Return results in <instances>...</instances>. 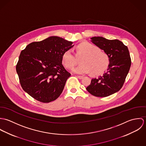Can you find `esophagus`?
I'll list each match as a JSON object with an SVG mask.
<instances>
[{"instance_id": "esophagus-1", "label": "esophagus", "mask_w": 146, "mask_h": 146, "mask_svg": "<svg viewBox=\"0 0 146 146\" xmlns=\"http://www.w3.org/2000/svg\"><path fill=\"white\" fill-rule=\"evenodd\" d=\"M76 77H77L78 78H79V79H82L84 78L83 76H77Z\"/></svg>"}]
</instances>
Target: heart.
I'll use <instances>...</instances> for the list:
<instances>
[{
  "instance_id": "obj_1",
  "label": "heart",
  "mask_w": 146,
  "mask_h": 146,
  "mask_svg": "<svg viewBox=\"0 0 146 146\" xmlns=\"http://www.w3.org/2000/svg\"><path fill=\"white\" fill-rule=\"evenodd\" d=\"M81 57H83L80 61L81 64L72 70L76 74L84 75L90 72L92 75H98L104 72L110 63L109 57L106 53L100 51L99 48L88 42H82L77 46L76 56L71 50L64 52L62 60L64 66L71 69L78 63L77 58Z\"/></svg>"
}]
</instances>
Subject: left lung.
<instances>
[{
  "instance_id": "obj_1",
  "label": "left lung",
  "mask_w": 146,
  "mask_h": 146,
  "mask_svg": "<svg viewBox=\"0 0 146 146\" xmlns=\"http://www.w3.org/2000/svg\"><path fill=\"white\" fill-rule=\"evenodd\" d=\"M91 39L108 56L110 64L104 75L92 79L86 89L94 96L107 97L120 90L123 86L131 66L129 52L123 42L117 39L108 40L101 36Z\"/></svg>"
}]
</instances>
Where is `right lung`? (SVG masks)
I'll use <instances>...</instances> for the list:
<instances>
[{
  "label": "right lung",
  "mask_w": 146,
  "mask_h": 146,
  "mask_svg": "<svg viewBox=\"0 0 146 146\" xmlns=\"http://www.w3.org/2000/svg\"><path fill=\"white\" fill-rule=\"evenodd\" d=\"M72 42L58 36L33 42L21 51L16 71L23 90L42 103L56 100L62 92L71 74L63 66L64 52Z\"/></svg>",
  "instance_id": "right-lung-1"
}]
</instances>
